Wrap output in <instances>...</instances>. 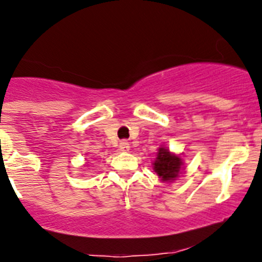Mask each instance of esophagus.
I'll return each mask as SVG.
<instances>
[{
  "label": "esophagus",
  "instance_id": "esophagus-1",
  "mask_svg": "<svg viewBox=\"0 0 262 262\" xmlns=\"http://www.w3.org/2000/svg\"><path fill=\"white\" fill-rule=\"evenodd\" d=\"M129 148H130V146H129L128 141H121V142H120V150L129 151Z\"/></svg>",
  "mask_w": 262,
  "mask_h": 262
}]
</instances>
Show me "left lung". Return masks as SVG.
Here are the masks:
<instances>
[{"label": "left lung", "mask_w": 262, "mask_h": 262, "mask_svg": "<svg viewBox=\"0 0 262 262\" xmlns=\"http://www.w3.org/2000/svg\"><path fill=\"white\" fill-rule=\"evenodd\" d=\"M181 165H182V160H181L180 156L173 155L167 148H159L158 158L154 163V169L161 180H176L180 174Z\"/></svg>", "instance_id": "left-lung-1"}]
</instances>
